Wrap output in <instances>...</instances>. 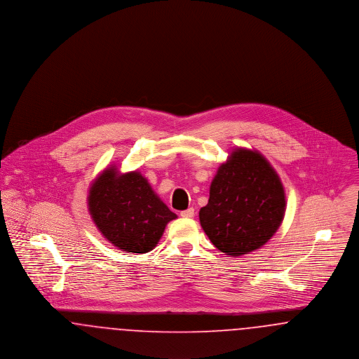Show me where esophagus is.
I'll return each instance as SVG.
<instances>
[{
  "label": "esophagus",
  "instance_id": "esophagus-1",
  "mask_svg": "<svg viewBox=\"0 0 359 359\" xmlns=\"http://www.w3.org/2000/svg\"><path fill=\"white\" fill-rule=\"evenodd\" d=\"M194 215H195V210L192 207H189L187 210L180 212V217H183V218H192Z\"/></svg>",
  "mask_w": 359,
  "mask_h": 359
}]
</instances>
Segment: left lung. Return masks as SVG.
<instances>
[{"mask_svg": "<svg viewBox=\"0 0 359 359\" xmlns=\"http://www.w3.org/2000/svg\"><path fill=\"white\" fill-rule=\"evenodd\" d=\"M284 214V187L273 167L259 152L237 148L218 168L199 219L218 250L238 257L272 238Z\"/></svg>", "mask_w": 359, "mask_h": 359, "instance_id": "obj_1", "label": "left lung"}]
</instances>
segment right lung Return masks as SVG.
<instances>
[{
    "label": "right lung",
    "instance_id": "add662e5",
    "mask_svg": "<svg viewBox=\"0 0 359 359\" xmlns=\"http://www.w3.org/2000/svg\"><path fill=\"white\" fill-rule=\"evenodd\" d=\"M88 211L103 237L128 253H148L176 218L140 172L110 167L88 192Z\"/></svg>",
    "mask_w": 359,
    "mask_h": 359
}]
</instances>
